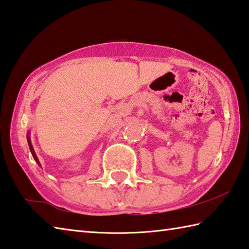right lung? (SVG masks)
Segmentation results:
<instances>
[{
	"mask_svg": "<svg viewBox=\"0 0 249 249\" xmlns=\"http://www.w3.org/2000/svg\"><path fill=\"white\" fill-rule=\"evenodd\" d=\"M28 143H29V147H30V150H31V153H32V156H33V158L35 159V161L37 162V163H39L38 162V159H37V157H36V155H35V153H34V150H33V147H32V145H31V141H30V136H28Z\"/></svg>",
	"mask_w": 249,
	"mask_h": 249,
	"instance_id": "obj_1",
	"label": "right lung"
}]
</instances>
